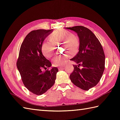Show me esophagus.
<instances>
[{
  "instance_id": "obj_1",
  "label": "esophagus",
  "mask_w": 120,
  "mask_h": 120,
  "mask_svg": "<svg viewBox=\"0 0 120 120\" xmlns=\"http://www.w3.org/2000/svg\"><path fill=\"white\" fill-rule=\"evenodd\" d=\"M64 67H65V66H60V67H59V68L60 69H63L64 68Z\"/></svg>"
}]
</instances>
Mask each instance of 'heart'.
Listing matches in <instances>:
<instances>
[{"instance_id": "obj_1", "label": "heart", "mask_w": 120, "mask_h": 120, "mask_svg": "<svg viewBox=\"0 0 120 120\" xmlns=\"http://www.w3.org/2000/svg\"><path fill=\"white\" fill-rule=\"evenodd\" d=\"M50 41L44 42L42 46V52L44 56L47 58L51 57L53 54L54 46L53 44L64 43L65 50H68L71 53H74L77 50L79 47V41L77 38L69 31L65 30H60L53 32L49 36ZM69 57L68 54H65L63 56L55 57L52 63L55 66L63 65L67 62Z\"/></svg>"}]
</instances>
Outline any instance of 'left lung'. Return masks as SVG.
Masks as SVG:
<instances>
[{
	"label": "left lung",
	"instance_id": "obj_1",
	"mask_svg": "<svg viewBox=\"0 0 120 120\" xmlns=\"http://www.w3.org/2000/svg\"><path fill=\"white\" fill-rule=\"evenodd\" d=\"M75 31L79 40V51L71 59L77 65L70 78L74 85L84 90L99 82L105 68V55L101 43L89 29L82 26L66 28ZM81 65L82 69L79 68Z\"/></svg>",
	"mask_w": 120,
	"mask_h": 120
}]
</instances>
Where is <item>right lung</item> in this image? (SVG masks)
Returning a JSON list of instances; mask_svg holds the SVG:
<instances>
[{
    "mask_svg": "<svg viewBox=\"0 0 120 120\" xmlns=\"http://www.w3.org/2000/svg\"><path fill=\"white\" fill-rule=\"evenodd\" d=\"M53 30H38L30 32L22 43L17 66L25 86L37 95H42L50 89L55 83L58 70L44 56L42 46L44 41Z\"/></svg>",
    "mask_w": 120,
    "mask_h": 120,
    "instance_id": "1",
    "label": "right lung"
}]
</instances>
